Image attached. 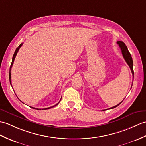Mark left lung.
<instances>
[{"instance_id": "8db88e82", "label": "left lung", "mask_w": 146, "mask_h": 146, "mask_svg": "<svg viewBox=\"0 0 146 146\" xmlns=\"http://www.w3.org/2000/svg\"><path fill=\"white\" fill-rule=\"evenodd\" d=\"M117 43L118 44V45L120 47V48L121 50V52H122V54H123V56L124 57V58L126 61V62L127 63V65H129V66L130 67L131 70V72L133 73V75L134 76V70H133V58H132L131 57V55L130 54L129 52L128 51V49L127 48L126 45H125V43L123 42H121V41H118L117 42ZM122 101L119 103L118 104L116 105V106H114L113 107H111L110 108H109L108 110H110V109H113V108L117 107V106H119V105L122 103Z\"/></svg>"}]
</instances>
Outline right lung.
I'll use <instances>...</instances> for the list:
<instances>
[{"label": "right lung", "mask_w": 146, "mask_h": 146, "mask_svg": "<svg viewBox=\"0 0 146 146\" xmlns=\"http://www.w3.org/2000/svg\"><path fill=\"white\" fill-rule=\"evenodd\" d=\"M22 45H23V43H21V44H20V45L17 47V48H16V50H15V53H14V54H13V57H12V63H11V67H10V72H9V80H10V83H11V86H12V84H11V68H12V66L13 62H14L15 58V56H16V55H17V53H18V52H19V50L20 48L22 46ZM60 102V101L57 104H56L55 105H54V106H51V107H49V108H43V109H38V108H33V107H30V108H33V109L37 110H46L50 109V108H53V107H54V106H56L57 104H58V103H59Z\"/></svg>", "instance_id": "add662e5"}]
</instances>
